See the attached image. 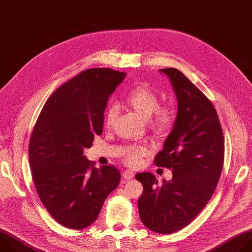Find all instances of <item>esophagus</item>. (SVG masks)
<instances>
[{"instance_id":"34e87169","label":"esophagus","mask_w":252,"mask_h":252,"mask_svg":"<svg viewBox=\"0 0 252 252\" xmlns=\"http://www.w3.org/2000/svg\"><path fill=\"white\" fill-rule=\"evenodd\" d=\"M123 176L126 179H131L134 176V172L132 170H130V169H126V170H125L123 172Z\"/></svg>"}]
</instances>
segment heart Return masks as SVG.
I'll list each match as a JSON object with an SVG mask.
<instances>
[{
	"label": "heart",
	"mask_w": 252,
	"mask_h": 252,
	"mask_svg": "<svg viewBox=\"0 0 252 252\" xmlns=\"http://www.w3.org/2000/svg\"><path fill=\"white\" fill-rule=\"evenodd\" d=\"M126 102L143 119L149 120L152 128L156 132H164L171 128L175 121V114L172 107L159 105V95L149 85L141 84L133 87L126 95ZM119 116V105L112 103L107 105L104 114V124L113 126ZM150 154L145 146L130 147L126 149L125 159L130 165H138L142 158Z\"/></svg>",
	"instance_id": "obj_1"
}]
</instances>
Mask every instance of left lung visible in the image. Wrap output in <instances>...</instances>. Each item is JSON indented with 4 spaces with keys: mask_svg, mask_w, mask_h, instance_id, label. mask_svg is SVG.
Masks as SVG:
<instances>
[{
    "mask_svg": "<svg viewBox=\"0 0 252 252\" xmlns=\"http://www.w3.org/2000/svg\"><path fill=\"white\" fill-rule=\"evenodd\" d=\"M159 71L170 81L177 115L155 163L171 168L172 178L158 184L151 172L135 178L143 186L137 202L140 220L155 232L169 234L189 225L211 198L222 170L224 140L212 102L181 70Z\"/></svg>",
    "mask_w": 252,
    "mask_h": 252,
    "instance_id": "8db88e82",
    "label": "left lung"
}]
</instances>
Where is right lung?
<instances>
[{
  "mask_svg": "<svg viewBox=\"0 0 252 252\" xmlns=\"http://www.w3.org/2000/svg\"><path fill=\"white\" fill-rule=\"evenodd\" d=\"M126 76L112 68L83 71L49 97L33 126L29 160L34 187L64 227L83 229L94 223L120 184L116 166L95 168L84 150L102 133L107 100Z\"/></svg>",
  "mask_w": 252,
  "mask_h": 252,
  "instance_id": "obj_1",
  "label": "right lung"
}]
</instances>
